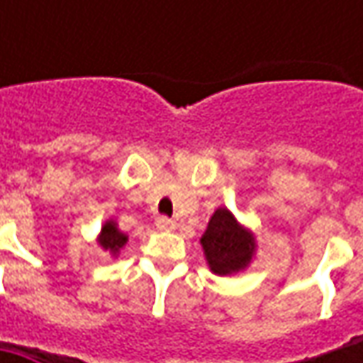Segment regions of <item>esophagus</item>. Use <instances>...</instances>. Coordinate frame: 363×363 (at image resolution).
<instances>
[{
	"mask_svg": "<svg viewBox=\"0 0 363 363\" xmlns=\"http://www.w3.org/2000/svg\"><path fill=\"white\" fill-rule=\"evenodd\" d=\"M155 226L160 228V230H165V232H169V230H175V220H172V218H165V216H161L157 218V222H155Z\"/></svg>",
	"mask_w": 363,
	"mask_h": 363,
	"instance_id": "1",
	"label": "esophagus"
}]
</instances>
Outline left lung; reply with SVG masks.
Returning <instances> with one entry per match:
<instances>
[{
    "mask_svg": "<svg viewBox=\"0 0 363 363\" xmlns=\"http://www.w3.org/2000/svg\"><path fill=\"white\" fill-rule=\"evenodd\" d=\"M200 242L210 271L220 277L244 271L257 250V240L252 232L240 226L226 208H218L212 214Z\"/></svg>",
    "mask_w": 363,
    "mask_h": 363,
    "instance_id": "left-lung-1",
    "label": "left lung"
}]
</instances>
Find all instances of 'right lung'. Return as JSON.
<instances>
[{
    "label": "right lung",
    "instance_id": "add662e5",
    "mask_svg": "<svg viewBox=\"0 0 363 363\" xmlns=\"http://www.w3.org/2000/svg\"><path fill=\"white\" fill-rule=\"evenodd\" d=\"M99 244L108 250L113 257H117L119 255V250L127 244V234H123V232L117 228V222H113V220H106L105 226H103V230L99 234Z\"/></svg>",
    "mask_w": 363,
    "mask_h": 363
}]
</instances>
